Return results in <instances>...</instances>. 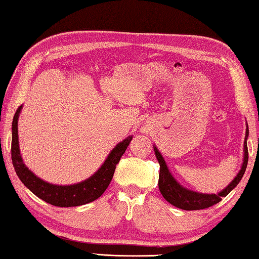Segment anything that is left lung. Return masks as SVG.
Segmentation results:
<instances>
[{"instance_id":"left-lung-1","label":"left lung","mask_w":259,"mask_h":259,"mask_svg":"<svg viewBox=\"0 0 259 259\" xmlns=\"http://www.w3.org/2000/svg\"><path fill=\"white\" fill-rule=\"evenodd\" d=\"M249 136V129L247 124V130H245V138H244V155H243V163L239 173L235 176V179L226 187L224 190H221L219 194H200V192L191 191L189 189L182 187L181 184L178 183V181L173 178L170 171L168 170V167L166 165L165 160H163L162 155L158 151L157 147H154V153L157 157L159 165H160V173H159V190L161 192L168 203H170L174 206L182 208L186 211H194V210H203V208H207L213 205L219 203L223 197L227 196L234 188H235L241 179L243 178V174L245 171V168L248 165V146H247V139Z\"/></svg>"}]
</instances>
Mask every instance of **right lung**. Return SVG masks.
Returning <instances> with one entry per match:
<instances>
[{
	"mask_svg": "<svg viewBox=\"0 0 259 259\" xmlns=\"http://www.w3.org/2000/svg\"><path fill=\"white\" fill-rule=\"evenodd\" d=\"M20 110H22V106H19L14 116V120H12L11 159L16 174H17L20 181L24 183V186L30 189L40 199L60 207L79 206V205L91 203L93 200L99 198L106 189L108 188L110 181H112L115 168H116V165L120 161L123 153L125 152L126 147L129 146L133 136L118 143L110 152L107 159L102 163V166L91 178H89L83 182L71 184V186H56V184L48 183L38 178L23 162L19 150L17 124Z\"/></svg>",
	"mask_w": 259,
	"mask_h": 259,
	"instance_id": "1",
	"label": "right lung"
}]
</instances>
